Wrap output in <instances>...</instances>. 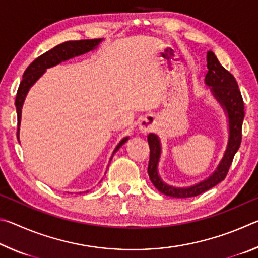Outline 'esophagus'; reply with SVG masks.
<instances>
[{
  "label": "esophagus",
  "mask_w": 258,
  "mask_h": 258,
  "mask_svg": "<svg viewBox=\"0 0 258 258\" xmlns=\"http://www.w3.org/2000/svg\"><path fill=\"white\" fill-rule=\"evenodd\" d=\"M152 127H154V125H152V123H150L149 120H145V121H142V124L140 125V130H141L143 133L149 132V131H151V130H152Z\"/></svg>",
  "instance_id": "obj_1"
}]
</instances>
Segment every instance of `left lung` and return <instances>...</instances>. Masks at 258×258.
<instances>
[{"instance_id":"1","label":"left lung","mask_w":258,"mask_h":258,"mask_svg":"<svg viewBox=\"0 0 258 258\" xmlns=\"http://www.w3.org/2000/svg\"><path fill=\"white\" fill-rule=\"evenodd\" d=\"M207 68L208 72L205 77V82L212 87V92L215 95L217 101L223 106L224 110L229 116L230 137L228 148L222 158L216 171L209 176L207 180L200 182L190 187H173L161 181L157 172L160 157V143L159 139L155 134L148 135V143L150 148V158L148 165V174L150 181L156 186V189L163 195L174 198H189L196 197L203 192L212 189L218 183L222 182L228 175L230 166L232 164L233 157L241 145L242 138V123L244 118V106L241 92H240L238 83L234 76L229 71L222 66L216 55L212 51L207 52Z\"/></svg>"}]
</instances>
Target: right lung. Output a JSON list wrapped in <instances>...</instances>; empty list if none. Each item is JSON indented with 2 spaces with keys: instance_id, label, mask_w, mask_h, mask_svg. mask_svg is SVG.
<instances>
[{
  "instance_id": "1",
  "label": "right lung",
  "mask_w": 258,
  "mask_h": 258,
  "mask_svg": "<svg viewBox=\"0 0 258 258\" xmlns=\"http://www.w3.org/2000/svg\"><path fill=\"white\" fill-rule=\"evenodd\" d=\"M101 42V38H97V40H82V41H68L61 44L54 46L53 49L45 52L38 58L35 59L32 63L29 64L24 73L23 81L20 82V85L18 87L16 95V109H17V116H18V128H17V137L19 134V124L21 118V108H23V103L26 94H27L28 90L30 89L35 82L42 76V74L45 72V69L53 67L62 61H66L71 58H74L76 55L84 54L86 52L93 50L97 47L99 43ZM127 141V138L121 140L113 150V154L119 149V148Z\"/></svg>"
}]
</instances>
